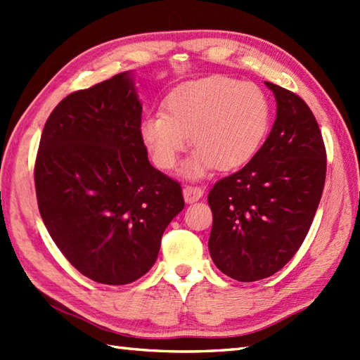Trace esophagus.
I'll return each mask as SVG.
<instances>
[{
	"instance_id": "1",
	"label": "esophagus",
	"mask_w": 360,
	"mask_h": 360,
	"mask_svg": "<svg viewBox=\"0 0 360 360\" xmlns=\"http://www.w3.org/2000/svg\"><path fill=\"white\" fill-rule=\"evenodd\" d=\"M182 193H184V200L187 204H193V202L201 200L204 195V190L201 187L187 186V187H184V190H182Z\"/></svg>"
}]
</instances>
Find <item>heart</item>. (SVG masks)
Returning a JSON list of instances; mask_svg holds the SVG:
<instances>
[{"label":"heart","instance_id":"1","mask_svg":"<svg viewBox=\"0 0 360 360\" xmlns=\"http://www.w3.org/2000/svg\"><path fill=\"white\" fill-rule=\"evenodd\" d=\"M269 124L271 102L262 88L209 75L170 91L162 112L142 119L139 136L153 162L164 170L178 162L188 136L195 153L184 173L201 178L210 167L227 172L246 164L262 147Z\"/></svg>","mask_w":360,"mask_h":360}]
</instances>
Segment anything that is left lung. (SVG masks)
<instances>
[{
	"instance_id": "left-lung-1",
	"label": "left lung",
	"mask_w": 360,
	"mask_h": 360,
	"mask_svg": "<svg viewBox=\"0 0 360 360\" xmlns=\"http://www.w3.org/2000/svg\"><path fill=\"white\" fill-rule=\"evenodd\" d=\"M277 117L269 136L241 170L209 193L213 224L209 250L227 277L257 281L278 272L307 238L322 198L326 151L309 106L264 82Z\"/></svg>"
}]
</instances>
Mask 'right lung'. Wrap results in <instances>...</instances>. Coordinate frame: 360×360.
Wrapping results in <instances>:
<instances>
[{
  "instance_id": "1",
  "label": "right lung",
  "mask_w": 360,
  "mask_h": 360,
  "mask_svg": "<svg viewBox=\"0 0 360 360\" xmlns=\"http://www.w3.org/2000/svg\"><path fill=\"white\" fill-rule=\"evenodd\" d=\"M141 120L131 72H120L65 97L37 153V201L51 238L75 269L103 285L147 274L184 209L179 182L150 164Z\"/></svg>"
}]
</instances>
